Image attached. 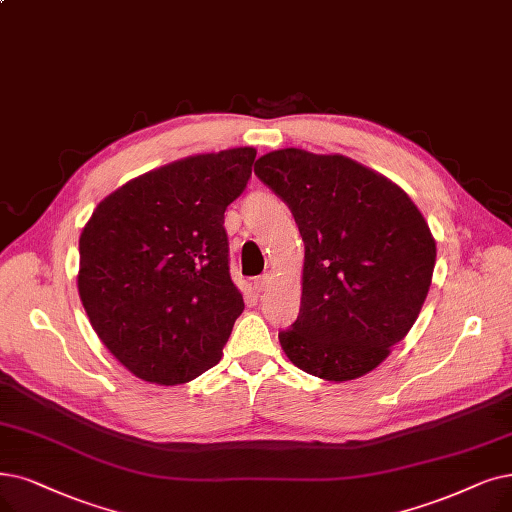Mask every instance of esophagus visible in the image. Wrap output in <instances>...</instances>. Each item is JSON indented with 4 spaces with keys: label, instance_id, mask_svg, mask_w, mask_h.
Wrapping results in <instances>:
<instances>
[{
    "label": "esophagus",
    "instance_id": "esophagus-1",
    "mask_svg": "<svg viewBox=\"0 0 512 512\" xmlns=\"http://www.w3.org/2000/svg\"><path fill=\"white\" fill-rule=\"evenodd\" d=\"M271 283H273V273H264L258 279H254V288L256 292H267L271 288Z\"/></svg>",
    "mask_w": 512,
    "mask_h": 512
}]
</instances>
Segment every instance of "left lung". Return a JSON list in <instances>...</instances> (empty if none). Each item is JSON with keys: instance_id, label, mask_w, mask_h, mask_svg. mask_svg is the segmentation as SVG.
I'll return each instance as SVG.
<instances>
[{"instance_id": "left-lung-1", "label": "left lung", "mask_w": 512, "mask_h": 512, "mask_svg": "<svg viewBox=\"0 0 512 512\" xmlns=\"http://www.w3.org/2000/svg\"><path fill=\"white\" fill-rule=\"evenodd\" d=\"M256 176L281 197L304 241L298 319L279 342L302 372L330 382L378 367L416 323L437 245L407 193L344 155L279 149Z\"/></svg>"}]
</instances>
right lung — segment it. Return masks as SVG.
<instances>
[{
    "instance_id": "right-lung-1",
    "label": "right lung",
    "mask_w": 512,
    "mask_h": 512,
    "mask_svg": "<svg viewBox=\"0 0 512 512\" xmlns=\"http://www.w3.org/2000/svg\"><path fill=\"white\" fill-rule=\"evenodd\" d=\"M254 159L256 149L239 147L151 170L102 199L81 231V304L136 378L185 384L220 361L243 313L224 210Z\"/></svg>"
}]
</instances>
